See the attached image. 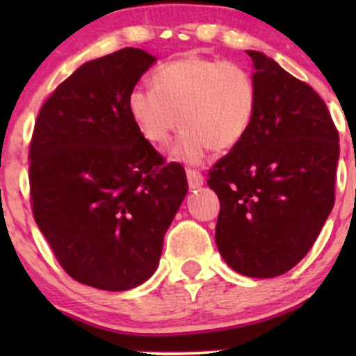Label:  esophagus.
<instances>
[{
    "mask_svg": "<svg viewBox=\"0 0 356 356\" xmlns=\"http://www.w3.org/2000/svg\"><path fill=\"white\" fill-rule=\"evenodd\" d=\"M186 174H187V182H189L191 189H197V187H201L202 184H204L202 174L197 172V170L187 169Z\"/></svg>",
    "mask_w": 356,
    "mask_h": 356,
    "instance_id": "34e87169",
    "label": "esophagus"
}]
</instances>
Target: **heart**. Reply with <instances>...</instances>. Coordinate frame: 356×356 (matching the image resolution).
<instances>
[{
  "mask_svg": "<svg viewBox=\"0 0 356 356\" xmlns=\"http://www.w3.org/2000/svg\"><path fill=\"white\" fill-rule=\"evenodd\" d=\"M256 102V83L246 68L189 55L161 65L154 87L130 88L127 110L142 137L155 145L165 144L181 120L170 157L199 164L212 149L226 152L246 137Z\"/></svg>",
  "mask_w": 356,
  "mask_h": 356,
  "instance_id": "obj_1",
  "label": "heart"
}]
</instances>
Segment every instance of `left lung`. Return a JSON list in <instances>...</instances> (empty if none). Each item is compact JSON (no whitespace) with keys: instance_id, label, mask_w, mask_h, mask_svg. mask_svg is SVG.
Here are the masks:
<instances>
[{"instance_id":"obj_1","label":"left lung","mask_w":356,"mask_h":356,"mask_svg":"<svg viewBox=\"0 0 356 356\" xmlns=\"http://www.w3.org/2000/svg\"><path fill=\"white\" fill-rule=\"evenodd\" d=\"M257 102L246 137L209 170L220 211L216 244L239 275L275 277L295 268L334 204L340 137L325 102L261 51Z\"/></svg>"}]
</instances>
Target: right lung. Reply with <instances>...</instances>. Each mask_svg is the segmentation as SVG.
I'll use <instances>...</instances> for the list:
<instances>
[{
	"instance_id": "add662e5",
	"label": "right lung",
	"mask_w": 356,
	"mask_h": 356,
	"mask_svg": "<svg viewBox=\"0 0 356 356\" xmlns=\"http://www.w3.org/2000/svg\"><path fill=\"white\" fill-rule=\"evenodd\" d=\"M157 60L124 48L87 61L43 104L30 144L33 218L61 268L105 291L157 269L186 170L142 137L127 95Z\"/></svg>"
}]
</instances>
